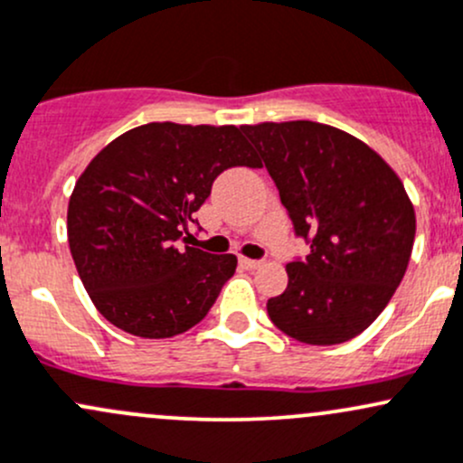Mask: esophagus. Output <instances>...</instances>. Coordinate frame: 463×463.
Wrapping results in <instances>:
<instances>
[{
	"instance_id": "obj_1",
	"label": "esophagus",
	"mask_w": 463,
	"mask_h": 463,
	"mask_svg": "<svg viewBox=\"0 0 463 463\" xmlns=\"http://www.w3.org/2000/svg\"><path fill=\"white\" fill-rule=\"evenodd\" d=\"M261 264H264V261H261V260H246V257H241V266H244V269H248V270L260 269Z\"/></svg>"
}]
</instances>
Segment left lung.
<instances>
[{
    "instance_id": "obj_1",
    "label": "left lung",
    "mask_w": 463,
    "mask_h": 463,
    "mask_svg": "<svg viewBox=\"0 0 463 463\" xmlns=\"http://www.w3.org/2000/svg\"><path fill=\"white\" fill-rule=\"evenodd\" d=\"M310 244L286 266L269 317L301 344L348 342L379 317L408 269L415 208L397 173L353 135L317 121L241 126Z\"/></svg>"
}]
</instances>
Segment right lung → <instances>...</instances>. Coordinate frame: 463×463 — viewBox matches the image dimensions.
<instances>
[{"instance_id":"obj_1","label":"right lung","mask_w":463,"mask_h":463,"mask_svg":"<svg viewBox=\"0 0 463 463\" xmlns=\"http://www.w3.org/2000/svg\"><path fill=\"white\" fill-rule=\"evenodd\" d=\"M232 166H261L241 128L173 121L137 126L92 157L68 202V246L110 324L164 339L206 317L237 257L179 240L217 175Z\"/></svg>"}]
</instances>
